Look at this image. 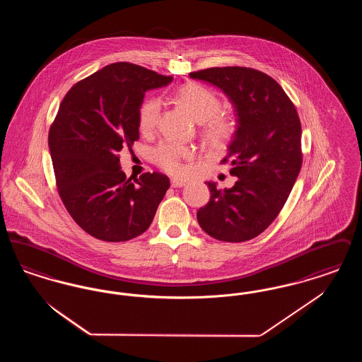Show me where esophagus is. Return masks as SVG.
I'll list each match as a JSON object with an SVG mask.
<instances>
[{
    "instance_id": "obj_1",
    "label": "esophagus",
    "mask_w": 362,
    "mask_h": 362,
    "mask_svg": "<svg viewBox=\"0 0 362 362\" xmlns=\"http://www.w3.org/2000/svg\"><path fill=\"white\" fill-rule=\"evenodd\" d=\"M186 185L185 180H180V179H171V186L173 189H177V187H183Z\"/></svg>"
}]
</instances>
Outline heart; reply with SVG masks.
<instances>
[{
    "label": "heart",
    "instance_id": "heart-1",
    "mask_svg": "<svg viewBox=\"0 0 362 362\" xmlns=\"http://www.w3.org/2000/svg\"><path fill=\"white\" fill-rule=\"evenodd\" d=\"M180 102L191 114L202 122V133L207 142L213 146H221L235 136L238 123L235 118L220 111L221 102L218 96L199 84H186L177 92ZM161 102L157 98L146 99L138 111V126L142 133H152L160 117ZM194 151L177 142H161L153 151L156 164L165 173L180 175L185 171L183 161L191 160Z\"/></svg>",
    "mask_w": 362,
    "mask_h": 362
}]
</instances>
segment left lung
Instances as JSON below:
<instances>
[{
  "label": "left lung",
  "mask_w": 362,
  "mask_h": 362,
  "mask_svg": "<svg viewBox=\"0 0 362 362\" xmlns=\"http://www.w3.org/2000/svg\"><path fill=\"white\" fill-rule=\"evenodd\" d=\"M223 89L235 105L238 129L221 163L238 176L232 189L209 182L210 199L197 213L209 236L228 243L251 240L282 210L303 165L301 123L274 78L243 66L189 73Z\"/></svg>",
  "instance_id": "left-lung-1"
}]
</instances>
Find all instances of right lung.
Returning <instances> with one entry per match:
<instances>
[{"mask_svg": "<svg viewBox=\"0 0 362 362\" xmlns=\"http://www.w3.org/2000/svg\"><path fill=\"white\" fill-rule=\"evenodd\" d=\"M171 81V76L117 62L76 83L59 105L49 132L58 194L76 224L99 240L142 235L170 189L168 176L160 173L127 179L119 151L139 138L145 92Z\"/></svg>", "mask_w": 362, "mask_h": 362, "instance_id": "add662e5", "label": "right lung"}]
</instances>
